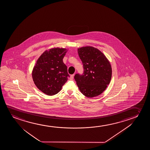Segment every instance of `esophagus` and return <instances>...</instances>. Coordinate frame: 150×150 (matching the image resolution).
I'll use <instances>...</instances> for the list:
<instances>
[{
  "mask_svg": "<svg viewBox=\"0 0 150 150\" xmlns=\"http://www.w3.org/2000/svg\"><path fill=\"white\" fill-rule=\"evenodd\" d=\"M74 74H73V75H71V76H70V79H73V78H74Z\"/></svg>",
  "mask_w": 150,
  "mask_h": 150,
  "instance_id": "esophagus-1",
  "label": "esophagus"
}]
</instances>
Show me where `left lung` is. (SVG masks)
Here are the masks:
<instances>
[{
	"mask_svg": "<svg viewBox=\"0 0 150 150\" xmlns=\"http://www.w3.org/2000/svg\"><path fill=\"white\" fill-rule=\"evenodd\" d=\"M78 55L83 65L82 75L76 74L74 79L81 93L92 98L100 95L111 81L112 70L106 56L96 47L78 48Z\"/></svg>",
	"mask_w": 150,
	"mask_h": 150,
	"instance_id": "8db88e82",
	"label": "left lung"
}]
</instances>
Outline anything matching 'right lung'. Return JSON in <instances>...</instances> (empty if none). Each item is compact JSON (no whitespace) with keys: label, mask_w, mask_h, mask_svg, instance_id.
<instances>
[{"label":"right lung","mask_w":150,"mask_h":150,"mask_svg":"<svg viewBox=\"0 0 150 150\" xmlns=\"http://www.w3.org/2000/svg\"><path fill=\"white\" fill-rule=\"evenodd\" d=\"M68 51L65 48L53 47L40 56L32 71L36 86L49 96L57 94L69 77L63 58Z\"/></svg>","instance_id":"right-lung-1"}]
</instances>
